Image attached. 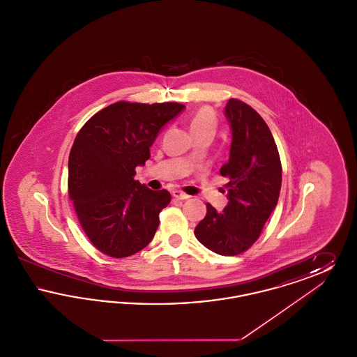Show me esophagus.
Instances as JSON below:
<instances>
[{
	"label": "esophagus",
	"instance_id": "1",
	"mask_svg": "<svg viewBox=\"0 0 357 357\" xmlns=\"http://www.w3.org/2000/svg\"><path fill=\"white\" fill-rule=\"evenodd\" d=\"M172 197H174V198H176V199H182V201H185V199H188V198H190V195H188V194L183 192V191H181V190H174V191H172Z\"/></svg>",
	"mask_w": 357,
	"mask_h": 357
}]
</instances>
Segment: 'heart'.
I'll return each instance as SVG.
<instances>
[{"label": "heart", "mask_w": 357, "mask_h": 357, "mask_svg": "<svg viewBox=\"0 0 357 357\" xmlns=\"http://www.w3.org/2000/svg\"><path fill=\"white\" fill-rule=\"evenodd\" d=\"M190 131L191 134H197V132H201L204 130H211L214 131L215 130V126H217V118H215V114L211 108L208 107H202L199 108L190 119ZM188 159L191 160V156H188Z\"/></svg>", "instance_id": "heart-1"}]
</instances>
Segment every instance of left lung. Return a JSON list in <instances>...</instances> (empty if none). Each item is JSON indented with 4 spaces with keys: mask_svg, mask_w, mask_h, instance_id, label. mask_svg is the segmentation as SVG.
Listing matches in <instances>:
<instances>
[{
    "mask_svg": "<svg viewBox=\"0 0 357 357\" xmlns=\"http://www.w3.org/2000/svg\"><path fill=\"white\" fill-rule=\"evenodd\" d=\"M225 114L233 131L230 158L221 167L222 176L229 178V204L223 213L206 204L194 234L217 255H237L258 239L277 206L282 167L272 132L255 109L230 99Z\"/></svg>",
    "mask_w": 357,
    "mask_h": 357,
    "instance_id": "8db88e82",
    "label": "left lung"
}]
</instances>
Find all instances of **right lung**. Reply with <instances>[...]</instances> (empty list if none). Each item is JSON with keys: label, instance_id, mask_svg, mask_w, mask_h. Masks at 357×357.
Masks as SVG:
<instances>
[{"label": "right lung", "instance_id": "right-lung-1", "mask_svg": "<svg viewBox=\"0 0 357 357\" xmlns=\"http://www.w3.org/2000/svg\"><path fill=\"white\" fill-rule=\"evenodd\" d=\"M179 102H118L85 123L69 153L68 194L85 236L102 253L124 258L144 249L170 204L167 190L134 179L150 158L160 128L182 109Z\"/></svg>", "mask_w": 357, "mask_h": 357}]
</instances>
